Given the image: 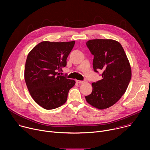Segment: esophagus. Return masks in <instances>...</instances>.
<instances>
[{
  "instance_id": "1",
  "label": "esophagus",
  "mask_w": 150,
  "mask_h": 150,
  "mask_svg": "<svg viewBox=\"0 0 150 150\" xmlns=\"http://www.w3.org/2000/svg\"><path fill=\"white\" fill-rule=\"evenodd\" d=\"M76 82H77V83H83L84 81H79V80H77Z\"/></svg>"
}]
</instances>
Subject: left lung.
<instances>
[{"mask_svg": "<svg viewBox=\"0 0 150 150\" xmlns=\"http://www.w3.org/2000/svg\"><path fill=\"white\" fill-rule=\"evenodd\" d=\"M86 45L94 55V71H101L103 79L92 83V93L85 99L98 109L109 108L120 100L129 83L132 75L129 62L117 41L94 39Z\"/></svg>", "mask_w": 150, "mask_h": 150, "instance_id": "obj_1", "label": "left lung"}]
</instances>
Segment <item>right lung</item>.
<instances>
[{"label": "right lung", "instance_id": "obj_1", "mask_svg": "<svg viewBox=\"0 0 150 150\" xmlns=\"http://www.w3.org/2000/svg\"><path fill=\"white\" fill-rule=\"evenodd\" d=\"M69 42L42 41L28 53L24 78L30 94L42 108H59L67 100L75 81L60 75L67 66V59L75 45Z\"/></svg>", "mask_w": 150, "mask_h": 150}]
</instances>
